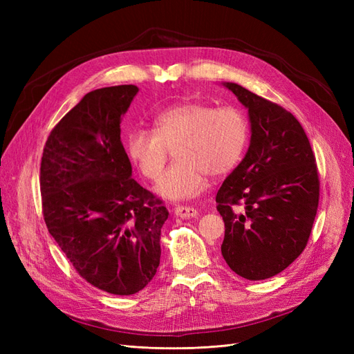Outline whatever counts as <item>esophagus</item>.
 <instances>
[{"instance_id":"esophagus-1","label":"esophagus","mask_w":354,"mask_h":354,"mask_svg":"<svg viewBox=\"0 0 354 354\" xmlns=\"http://www.w3.org/2000/svg\"><path fill=\"white\" fill-rule=\"evenodd\" d=\"M174 216L180 217V218H194L198 216V211L192 207L178 205L174 208Z\"/></svg>"}]
</instances>
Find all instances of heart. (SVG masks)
Segmentation results:
<instances>
[{"label":"heart","instance_id":"obj_1","mask_svg":"<svg viewBox=\"0 0 354 354\" xmlns=\"http://www.w3.org/2000/svg\"><path fill=\"white\" fill-rule=\"evenodd\" d=\"M153 130L136 128L125 140L130 159L140 173L155 180L167 160L168 147L174 158L155 185L164 199L183 201L207 187L208 174L220 177L232 171L248 142V124L234 108H217L198 102L171 106L155 116Z\"/></svg>","mask_w":354,"mask_h":354}]
</instances>
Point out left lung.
Masks as SVG:
<instances>
[{
	"label": "left lung",
	"mask_w": 354,
	"mask_h": 354,
	"mask_svg": "<svg viewBox=\"0 0 354 354\" xmlns=\"http://www.w3.org/2000/svg\"><path fill=\"white\" fill-rule=\"evenodd\" d=\"M223 85L248 109L251 138L216 196L226 229L221 255L236 274L263 281L306 248L319 205L316 159L291 112L239 84ZM233 205H242L241 212Z\"/></svg>",
	"instance_id": "obj_1"
}]
</instances>
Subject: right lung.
Masks as SVG:
<instances>
[{
    "label": "right lung",
    "instance_id": "1",
    "mask_svg": "<svg viewBox=\"0 0 354 354\" xmlns=\"http://www.w3.org/2000/svg\"><path fill=\"white\" fill-rule=\"evenodd\" d=\"M136 85L90 91L53 128L42 152V212L60 250L93 286L136 294L160 260L162 201L131 177L120 124Z\"/></svg>",
    "mask_w": 354,
    "mask_h": 354
}]
</instances>
